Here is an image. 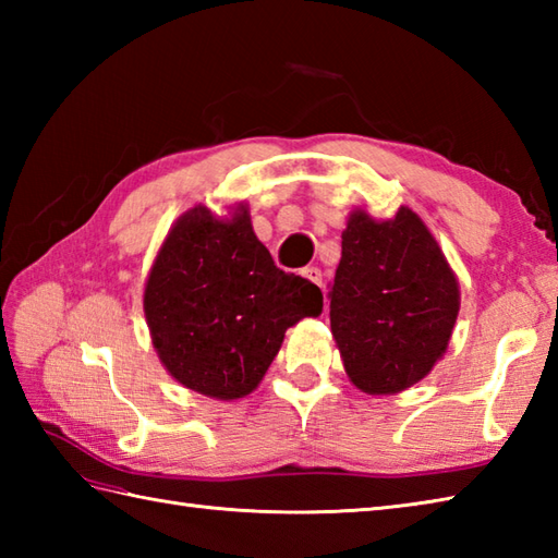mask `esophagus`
<instances>
[{
    "label": "esophagus",
    "mask_w": 558,
    "mask_h": 558,
    "mask_svg": "<svg viewBox=\"0 0 558 558\" xmlns=\"http://www.w3.org/2000/svg\"><path fill=\"white\" fill-rule=\"evenodd\" d=\"M302 276H304L306 280L316 282L318 288H324V272H322V268H316V266H306V268H302Z\"/></svg>",
    "instance_id": "obj_1"
}]
</instances>
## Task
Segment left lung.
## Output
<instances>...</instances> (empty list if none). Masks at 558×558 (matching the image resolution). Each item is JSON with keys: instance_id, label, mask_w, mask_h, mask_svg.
I'll return each instance as SVG.
<instances>
[{"instance_id": "obj_1", "label": "left lung", "mask_w": 558, "mask_h": 558, "mask_svg": "<svg viewBox=\"0 0 558 558\" xmlns=\"http://www.w3.org/2000/svg\"><path fill=\"white\" fill-rule=\"evenodd\" d=\"M328 300L345 372L372 396L398 393L432 372L460 304L453 270L410 208L386 222L352 213Z\"/></svg>"}]
</instances>
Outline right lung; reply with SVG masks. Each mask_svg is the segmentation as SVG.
<instances>
[{
  "instance_id": "right-lung-1",
  "label": "right lung",
  "mask_w": 558,
  "mask_h": 558,
  "mask_svg": "<svg viewBox=\"0 0 558 558\" xmlns=\"http://www.w3.org/2000/svg\"><path fill=\"white\" fill-rule=\"evenodd\" d=\"M324 294L312 280L276 266L256 240L248 210L216 220L196 206L174 222L144 294L148 328L177 381L234 400L258 386L286 330L318 316Z\"/></svg>"
}]
</instances>
